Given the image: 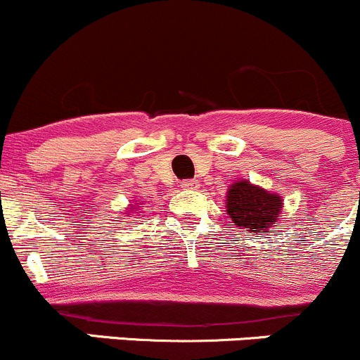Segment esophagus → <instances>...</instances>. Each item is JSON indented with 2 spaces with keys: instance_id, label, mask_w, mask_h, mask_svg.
<instances>
[{
  "instance_id": "34e87169",
  "label": "esophagus",
  "mask_w": 360,
  "mask_h": 360,
  "mask_svg": "<svg viewBox=\"0 0 360 360\" xmlns=\"http://www.w3.org/2000/svg\"><path fill=\"white\" fill-rule=\"evenodd\" d=\"M181 188H183V190H195V188H198V183L195 179H184L183 183H181Z\"/></svg>"
}]
</instances>
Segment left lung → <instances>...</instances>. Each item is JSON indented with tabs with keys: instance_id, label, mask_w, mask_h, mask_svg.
<instances>
[{
	"instance_id": "1",
	"label": "left lung",
	"mask_w": 360,
	"mask_h": 360,
	"mask_svg": "<svg viewBox=\"0 0 360 360\" xmlns=\"http://www.w3.org/2000/svg\"><path fill=\"white\" fill-rule=\"evenodd\" d=\"M281 210L282 200L278 195L268 193L249 181H237L228 191V216L238 228H248V231L266 233L278 219Z\"/></svg>"
}]
</instances>
